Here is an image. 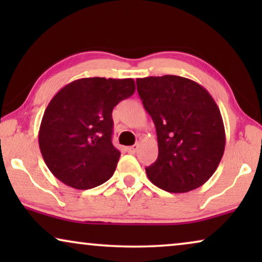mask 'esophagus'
<instances>
[{"instance_id":"obj_1","label":"esophagus","mask_w":262,"mask_h":262,"mask_svg":"<svg viewBox=\"0 0 262 262\" xmlns=\"http://www.w3.org/2000/svg\"><path fill=\"white\" fill-rule=\"evenodd\" d=\"M138 148H139V144L138 143H136L135 145H132V146H128V148H126V150L128 152H132V154H135L136 151H137L138 150Z\"/></svg>"}]
</instances>
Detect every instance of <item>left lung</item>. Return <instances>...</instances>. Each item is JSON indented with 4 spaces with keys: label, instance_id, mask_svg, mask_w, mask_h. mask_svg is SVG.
<instances>
[{
    "label": "left lung",
    "instance_id": "1",
    "mask_svg": "<svg viewBox=\"0 0 262 262\" xmlns=\"http://www.w3.org/2000/svg\"><path fill=\"white\" fill-rule=\"evenodd\" d=\"M143 106L155 124L159 156L145 171L167 192L185 193L205 184L225 148L221 111L203 85L164 75L137 78Z\"/></svg>",
    "mask_w": 262,
    "mask_h": 262
}]
</instances>
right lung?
<instances>
[{
  "label": "right lung",
  "mask_w": 262,
  "mask_h": 262,
  "mask_svg": "<svg viewBox=\"0 0 262 262\" xmlns=\"http://www.w3.org/2000/svg\"><path fill=\"white\" fill-rule=\"evenodd\" d=\"M135 91L132 78L87 77L53 96L39 128V148L59 181L89 189L112 177L120 157L112 144V111Z\"/></svg>",
  "instance_id": "right-lung-1"
}]
</instances>
